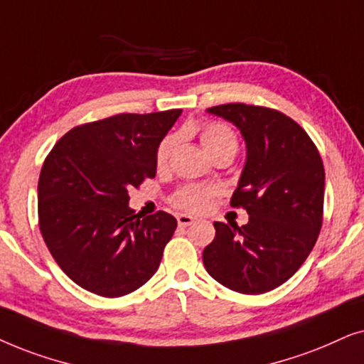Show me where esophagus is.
<instances>
[{
	"mask_svg": "<svg viewBox=\"0 0 364 364\" xmlns=\"http://www.w3.org/2000/svg\"><path fill=\"white\" fill-rule=\"evenodd\" d=\"M178 226L181 228H186V226H191L193 223H195V218L190 216V215H178Z\"/></svg>",
	"mask_w": 364,
	"mask_h": 364,
	"instance_id": "obj_1",
	"label": "esophagus"
}]
</instances>
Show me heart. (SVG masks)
<instances>
[{"instance_id":"obj_1","label":"heart","mask_w":364,"mask_h":364,"mask_svg":"<svg viewBox=\"0 0 364 364\" xmlns=\"http://www.w3.org/2000/svg\"><path fill=\"white\" fill-rule=\"evenodd\" d=\"M200 139L203 146L211 158H215L216 154L225 153V151H235L238 148V139L236 134L230 126L220 121H210L205 123L200 128ZM174 139L173 134L164 136L159 141L156 148V164L158 166H164L168 163L169 154H171L174 148ZM215 188L210 186H198V185H188L179 188V190L171 196V203L178 210L188 211V213H203L210 206L211 198L215 196Z\"/></svg>"}]
</instances>
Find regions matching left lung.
Masks as SVG:
<instances>
[{
	"label": "left lung",
	"instance_id": "8db88e82",
	"mask_svg": "<svg viewBox=\"0 0 364 364\" xmlns=\"http://www.w3.org/2000/svg\"><path fill=\"white\" fill-rule=\"evenodd\" d=\"M208 113L231 121L246 141L231 206L245 208L250 221L243 226L216 221L203 263L232 291L268 293L296 273L321 231L323 159L308 133L281 111L228 103Z\"/></svg>",
	"mask_w": 364,
	"mask_h": 364
}]
</instances>
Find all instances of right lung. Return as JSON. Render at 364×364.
<instances>
[{
  "mask_svg": "<svg viewBox=\"0 0 364 364\" xmlns=\"http://www.w3.org/2000/svg\"><path fill=\"white\" fill-rule=\"evenodd\" d=\"M181 109L123 113L75 126L43 163L38 220L58 266L77 287L118 298L156 273L176 230L169 213L134 215L128 190L156 174V148Z\"/></svg>",
  "mask_w": 364,
  "mask_h": 364,
  "instance_id": "right-lung-1",
  "label": "right lung"
}]
</instances>
